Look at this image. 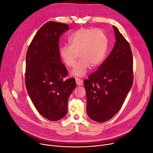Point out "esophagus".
<instances>
[{
	"mask_svg": "<svg viewBox=\"0 0 153 153\" xmlns=\"http://www.w3.org/2000/svg\"><path fill=\"white\" fill-rule=\"evenodd\" d=\"M75 81H76V83L78 86H81L83 85V81L81 79L79 78H75Z\"/></svg>",
	"mask_w": 153,
	"mask_h": 153,
	"instance_id": "esophagus-1",
	"label": "esophagus"
}]
</instances>
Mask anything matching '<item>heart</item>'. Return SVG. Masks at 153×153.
<instances>
[{
    "label": "heart",
    "mask_w": 153,
    "mask_h": 153,
    "mask_svg": "<svg viewBox=\"0 0 153 153\" xmlns=\"http://www.w3.org/2000/svg\"><path fill=\"white\" fill-rule=\"evenodd\" d=\"M68 44L60 47L61 60L66 67H72L75 64L78 53L80 59L71 74L83 76L91 65L97 67L103 61L107 51L108 38L101 29L81 28L69 37Z\"/></svg>",
    "instance_id": "heart-1"
}]
</instances>
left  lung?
<instances>
[{"label": "left lung", "mask_w": 153, "mask_h": 153, "mask_svg": "<svg viewBox=\"0 0 153 153\" xmlns=\"http://www.w3.org/2000/svg\"><path fill=\"white\" fill-rule=\"evenodd\" d=\"M116 42L112 51L96 72L84 81L86 111L90 118L103 123L119 111L134 80L130 45L113 26Z\"/></svg>", "instance_id": "left-lung-1"}]
</instances>
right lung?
I'll use <instances>...</instances> for the list:
<instances>
[{
    "mask_svg": "<svg viewBox=\"0 0 153 153\" xmlns=\"http://www.w3.org/2000/svg\"><path fill=\"white\" fill-rule=\"evenodd\" d=\"M69 29L64 23L49 21L35 35L26 54L25 83L38 112L50 121L59 120L68 111V99L75 79L68 75L59 55V37Z\"/></svg>",
    "mask_w": 153,
    "mask_h": 153,
    "instance_id": "add662e5",
    "label": "right lung"
}]
</instances>
